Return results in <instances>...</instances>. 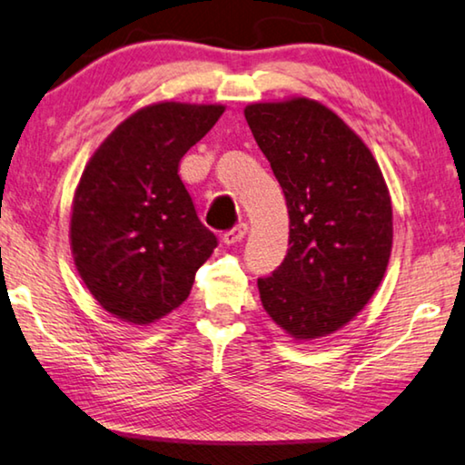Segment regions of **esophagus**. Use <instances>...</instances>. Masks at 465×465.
Instances as JSON below:
<instances>
[{
  "mask_svg": "<svg viewBox=\"0 0 465 465\" xmlns=\"http://www.w3.org/2000/svg\"><path fill=\"white\" fill-rule=\"evenodd\" d=\"M247 224H239V226H234L232 231H228V232H224V237H223V242L224 245H237V242H241L242 239H245V234H247Z\"/></svg>",
  "mask_w": 465,
  "mask_h": 465,
  "instance_id": "esophagus-1",
  "label": "esophagus"
}]
</instances>
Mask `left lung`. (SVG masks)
<instances>
[{
	"instance_id": "left-lung-1",
	"label": "left lung",
	"mask_w": 465,
	"mask_h": 465,
	"mask_svg": "<svg viewBox=\"0 0 465 465\" xmlns=\"http://www.w3.org/2000/svg\"><path fill=\"white\" fill-rule=\"evenodd\" d=\"M245 119L291 218L282 265L257 280L262 304L296 341L325 338L361 313L385 276L390 189L361 135L313 98L251 103Z\"/></svg>"
}]
</instances>
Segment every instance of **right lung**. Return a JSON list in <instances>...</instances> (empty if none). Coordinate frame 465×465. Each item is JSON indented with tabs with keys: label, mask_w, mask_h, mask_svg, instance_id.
Instances as JSON below:
<instances>
[{
	"label": "right lung",
	"mask_w": 465,
	"mask_h": 465,
	"mask_svg": "<svg viewBox=\"0 0 465 465\" xmlns=\"http://www.w3.org/2000/svg\"><path fill=\"white\" fill-rule=\"evenodd\" d=\"M224 109L177 101L142 106L84 166L72 200V257L94 301L121 322L150 325L169 315L214 253V232L200 223L177 171Z\"/></svg>",
	"instance_id": "add662e5"
}]
</instances>
